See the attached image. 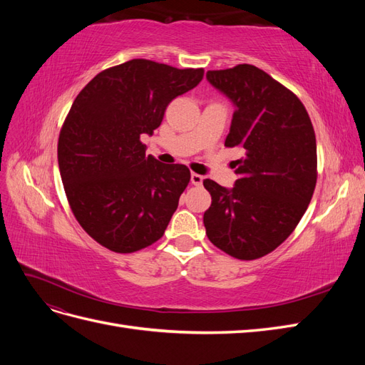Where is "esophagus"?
I'll return each mask as SVG.
<instances>
[{
    "label": "esophagus",
    "mask_w": 365,
    "mask_h": 365,
    "mask_svg": "<svg viewBox=\"0 0 365 365\" xmlns=\"http://www.w3.org/2000/svg\"><path fill=\"white\" fill-rule=\"evenodd\" d=\"M202 180H204V176L197 175V173H192V176H190V181H192L193 185H201Z\"/></svg>",
    "instance_id": "esophagus-1"
}]
</instances>
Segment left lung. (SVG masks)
Masks as SVG:
<instances>
[{"label":"left lung","instance_id":"left-lung-1","mask_svg":"<svg viewBox=\"0 0 365 365\" xmlns=\"http://www.w3.org/2000/svg\"><path fill=\"white\" fill-rule=\"evenodd\" d=\"M207 81L236 108L225 146L244 157L235 161L233 189L204 180L212 195L205 233L231 257L254 260L289 237L312 200L314 126L300 98L254 65L207 71Z\"/></svg>","mask_w":365,"mask_h":365}]
</instances>
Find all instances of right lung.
<instances>
[{
	"instance_id": "1",
	"label": "right lung",
	"mask_w": 365,
	"mask_h": 365,
	"mask_svg": "<svg viewBox=\"0 0 365 365\" xmlns=\"http://www.w3.org/2000/svg\"><path fill=\"white\" fill-rule=\"evenodd\" d=\"M202 76V68L132 59L77 94L59 134V170L77 222L102 247L128 254L163 237L190 170L146 157L141 137Z\"/></svg>"
}]
</instances>
